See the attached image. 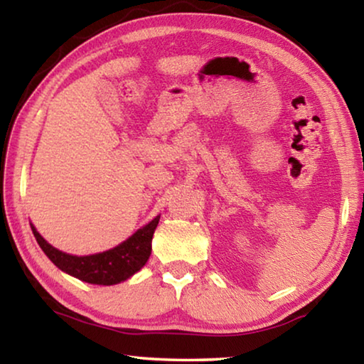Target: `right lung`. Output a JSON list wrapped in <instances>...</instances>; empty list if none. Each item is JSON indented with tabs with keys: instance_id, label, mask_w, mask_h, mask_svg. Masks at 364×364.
<instances>
[{
	"instance_id": "obj_1",
	"label": "right lung",
	"mask_w": 364,
	"mask_h": 364,
	"mask_svg": "<svg viewBox=\"0 0 364 364\" xmlns=\"http://www.w3.org/2000/svg\"><path fill=\"white\" fill-rule=\"evenodd\" d=\"M160 215L134 231L127 241L115 247L91 255H72L53 247L36 228L30 223L36 242L46 257L64 273L88 284L114 286L130 279L144 267L152 252V236L159 225Z\"/></svg>"
}]
</instances>
